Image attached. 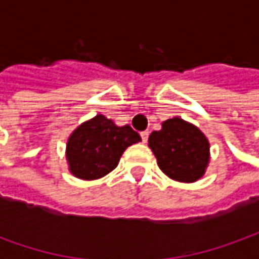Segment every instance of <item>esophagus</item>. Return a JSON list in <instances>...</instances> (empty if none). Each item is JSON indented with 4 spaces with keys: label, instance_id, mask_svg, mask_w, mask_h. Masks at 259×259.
I'll return each instance as SVG.
<instances>
[{
    "label": "esophagus",
    "instance_id": "esophagus-1",
    "mask_svg": "<svg viewBox=\"0 0 259 259\" xmlns=\"http://www.w3.org/2000/svg\"><path fill=\"white\" fill-rule=\"evenodd\" d=\"M148 135H150V133H148V132H141L140 133V136H141V140H143V143H147V140H148Z\"/></svg>",
    "mask_w": 259,
    "mask_h": 259
}]
</instances>
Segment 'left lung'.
Listing matches in <instances>:
<instances>
[{
    "mask_svg": "<svg viewBox=\"0 0 259 259\" xmlns=\"http://www.w3.org/2000/svg\"><path fill=\"white\" fill-rule=\"evenodd\" d=\"M148 146L161 170L178 182L190 183L202 178L209 161L205 136L180 118L165 120L162 129L150 135Z\"/></svg>",
    "mask_w": 259,
    "mask_h": 259,
    "instance_id": "8db88e82",
    "label": "left lung"
}]
</instances>
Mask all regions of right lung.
Instances as JSON below:
<instances>
[{
    "instance_id": "right-lung-1",
    "label": "right lung",
    "mask_w": 259,
    "mask_h": 259,
    "mask_svg": "<svg viewBox=\"0 0 259 259\" xmlns=\"http://www.w3.org/2000/svg\"><path fill=\"white\" fill-rule=\"evenodd\" d=\"M140 140V135L129 124L116 126L107 116L97 115L80 124L69 137V169L79 179H100L118 166L127 147Z\"/></svg>"
}]
</instances>
